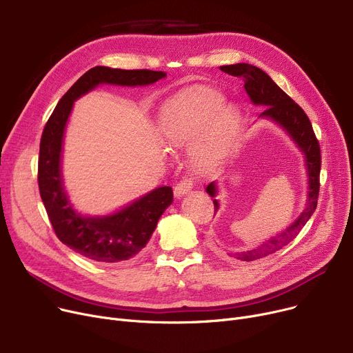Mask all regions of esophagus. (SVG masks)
<instances>
[{
	"label": "esophagus",
	"instance_id": "1",
	"mask_svg": "<svg viewBox=\"0 0 353 353\" xmlns=\"http://www.w3.org/2000/svg\"><path fill=\"white\" fill-rule=\"evenodd\" d=\"M192 189H193V180L189 177H184L174 186V196L181 197L184 194H188Z\"/></svg>",
	"mask_w": 353,
	"mask_h": 353
}]
</instances>
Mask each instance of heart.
<instances>
[{
    "mask_svg": "<svg viewBox=\"0 0 353 353\" xmlns=\"http://www.w3.org/2000/svg\"><path fill=\"white\" fill-rule=\"evenodd\" d=\"M225 104V96L214 87L194 85L167 101L160 114V130L165 141L193 145V160L199 167L213 164L237 123V111Z\"/></svg>",
    "mask_w": 353,
    "mask_h": 353,
    "instance_id": "b5f03b06",
    "label": "heart"
}]
</instances>
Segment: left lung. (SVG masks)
Returning <instances> with one entry per match:
<instances>
[{
	"label": "left lung",
	"mask_w": 353,
	"mask_h": 353,
	"mask_svg": "<svg viewBox=\"0 0 353 353\" xmlns=\"http://www.w3.org/2000/svg\"><path fill=\"white\" fill-rule=\"evenodd\" d=\"M221 71H225L233 77H242L245 81V90L249 94L250 100L254 104L266 105V110L261 114V117H269L279 123L290 137L301 147V150L306 159L307 167V176H309V196H307V205L302 214L296 219L293 223L279 236L273 237L268 243L262 245L261 248L248 250V252H237L234 257L243 262H252L256 259H262L268 254H272L277 250H281L283 246L290 243L292 240L299 234L302 228L307 223V220L316 210L319 189H321V145L319 141L314 136L312 128V123L306 116L305 111L299 104H296L286 92L277 85L268 74L257 68L252 64L240 63L233 65H221ZM206 192L214 197L216 196V184L212 181L206 188ZM214 210H217L219 203L213 200Z\"/></svg>",
	"instance_id": "left-lung-1"
}]
</instances>
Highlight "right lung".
Wrapping results in <instances>:
<instances>
[{"mask_svg": "<svg viewBox=\"0 0 353 353\" xmlns=\"http://www.w3.org/2000/svg\"><path fill=\"white\" fill-rule=\"evenodd\" d=\"M165 77L163 71L120 70L97 65L71 85L50 116L40 141L39 189L51 226L60 242L100 263L128 261L145 248L163 212L172 205L170 186L159 188L120 212L105 217H83L74 212L63 189L61 145L74 101L99 84L145 85Z\"/></svg>", "mask_w": 353, "mask_h": 353, "instance_id": "right-lung-1", "label": "right lung"}]
</instances>
